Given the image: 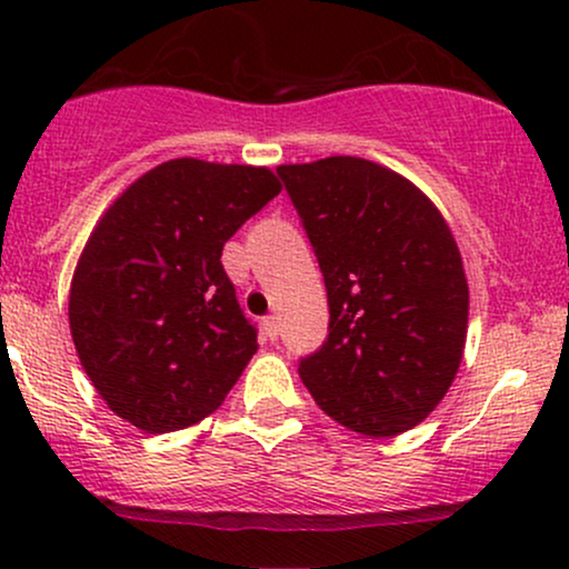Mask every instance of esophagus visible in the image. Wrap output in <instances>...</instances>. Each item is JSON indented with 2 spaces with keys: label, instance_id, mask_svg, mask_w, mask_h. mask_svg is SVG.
I'll return each mask as SVG.
<instances>
[{
  "label": "esophagus",
  "instance_id": "34e87169",
  "mask_svg": "<svg viewBox=\"0 0 569 569\" xmlns=\"http://www.w3.org/2000/svg\"><path fill=\"white\" fill-rule=\"evenodd\" d=\"M264 335L267 337H270V339H278V335H280V326H278V321H276V318H264Z\"/></svg>",
  "mask_w": 569,
  "mask_h": 569
}]
</instances>
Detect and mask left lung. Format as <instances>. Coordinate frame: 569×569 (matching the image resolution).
<instances>
[{"instance_id":"1","label":"left lung","mask_w":569,"mask_h":569,"mask_svg":"<svg viewBox=\"0 0 569 569\" xmlns=\"http://www.w3.org/2000/svg\"><path fill=\"white\" fill-rule=\"evenodd\" d=\"M329 297L299 377L339 426L382 439L439 407L462 361L468 283L439 208L363 158L280 166Z\"/></svg>"}]
</instances>
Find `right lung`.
I'll use <instances>...</instances> for the list:
<instances>
[{
    "label": "right lung",
    "instance_id": "add662e5",
    "mask_svg": "<svg viewBox=\"0 0 569 569\" xmlns=\"http://www.w3.org/2000/svg\"><path fill=\"white\" fill-rule=\"evenodd\" d=\"M278 192L267 168L179 158L109 206L71 278L69 326L117 417L171 433L221 407L259 348L221 248Z\"/></svg>",
    "mask_w": 569,
    "mask_h": 569
}]
</instances>
